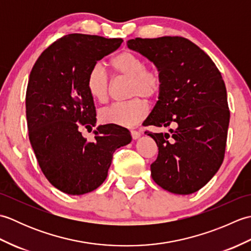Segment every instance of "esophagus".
<instances>
[{"label":"esophagus","mask_w":251,"mask_h":251,"mask_svg":"<svg viewBox=\"0 0 251 251\" xmlns=\"http://www.w3.org/2000/svg\"><path fill=\"white\" fill-rule=\"evenodd\" d=\"M130 135L132 137V139H138L140 137V132L137 130H130Z\"/></svg>","instance_id":"obj_1"}]
</instances>
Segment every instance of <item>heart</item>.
I'll return each instance as SVG.
<instances>
[{
    "instance_id": "1",
    "label": "heart",
    "mask_w": 251,
    "mask_h": 251,
    "mask_svg": "<svg viewBox=\"0 0 251 251\" xmlns=\"http://www.w3.org/2000/svg\"><path fill=\"white\" fill-rule=\"evenodd\" d=\"M119 76L129 78L128 96L132 98L126 102L113 103L102 109L99 119L103 124L131 127L147 116L149 106L146 100L152 101L163 88V76L157 68L146 66L142 58L129 50L116 55L111 61ZM86 88L90 97L103 103L109 98L111 79L101 63L90 69L86 78Z\"/></svg>"
}]
</instances>
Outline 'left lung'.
<instances>
[{
  "mask_svg": "<svg viewBox=\"0 0 251 251\" xmlns=\"http://www.w3.org/2000/svg\"><path fill=\"white\" fill-rule=\"evenodd\" d=\"M127 46L152 61L163 76L158 101L143 124L175 126L170 134L146 131L158 147L152 178L172 193H194L225 158L230 110L221 73L204 50L182 36L136 37Z\"/></svg>",
  "mask_w": 251,
  "mask_h": 251,
  "instance_id": "1",
  "label": "left lung"
}]
</instances>
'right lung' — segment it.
<instances>
[{"mask_svg": "<svg viewBox=\"0 0 251 251\" xmlns=\"http://www.w3.org/2000/svg\"><path fill=\"white\" fill-rule=\"evenodd\" d=\"M122 39L73 33L42 52L32 68L25 94L29 139L46 179L63 193L82 195L103 183L116 149L128 145V129L100 125L93 142L79 129L96 124L87 74Z\"/></svg>", "mask_w": 251, "mask_h": 251, "instance_id": "right-lung-1", "label": "right lung"}]
</instances>
